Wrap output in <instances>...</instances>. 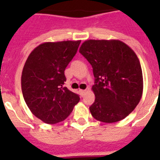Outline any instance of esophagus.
Masks as SVG:
<instances>
[{
	"mask_svg": "<svg viewBox=\"0 0 160 160\" xmlns=\"http://www.w3.org/2000/svg\"><path fill=\"white\" fill-rule=\"evenodd\" d=\"M80 93L81 96H84L85 93H86V90H80Z\"/></svg>",
	"mask_w": 160,
	"mask_h": 160,
	"instance_id": "obj_1",
	"label": "esophagus"
}]
</instances>
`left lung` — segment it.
<instances>
[{
    "mask_svg": "<svg viewBox=\"0 0 160 160\" xmlns=\"http://www.w3.org/2000/svg\"><path fill=\"white\" fill-rule=\"evenodd\" d=\"M80 53L92 65L95 100L90 107L95 119L114 123L131 113L143 94V74L136 54L118 40H88Z\"/></svg>",
    "mask_w": 160,
    "mask_h": 160,
    "instance_id": "obj_1",
    "label": "left lung"
}]
</instances>
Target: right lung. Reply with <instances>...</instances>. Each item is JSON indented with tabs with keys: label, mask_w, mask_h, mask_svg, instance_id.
<instances>
[{
	"label": "right lung",
	"mask_w": 160,
	"mask_h": 160,
	"mask_svg": "<svg viewBox=\"0 0 160 160\" xmlns=\"http://www.w3.org/2000/svg\"><path fill=\"white\" fill-rule=\"evenodd\" d=\"M80 41L45 42L29 55L21 75L24 100L31 113L49 124L63 121L79 101L77 94L64 87L65 70Z\"/></svg>",
	"instance_id": "right-lung-1"
}]
</instances>
